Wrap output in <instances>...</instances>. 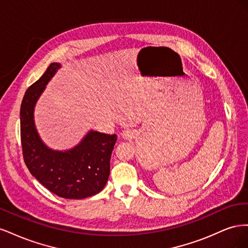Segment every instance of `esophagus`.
<instances>
[{"label": "esophagus", "instance_id": "34e87169", "mask_svg": "<svg viewBox=\"0 0 248 248\" xmlns=\"http://www.w3.org/2000/svg\"><path fill=\"white\" fill-rule=\"evenodd\" d=\"M122 138L123 139H126V140H129V139H132L134 137V133L131 131V130H125L122 132Z\"/></svg>", "mask_w": 248, "mask_h": 248}]
</instances>
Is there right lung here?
<instances>
[{
	"label": "right lung",
	"mask_w": 248,
	"mask_h": 248,
	"mask_svg": "<svg viewBox=\"0 0 248 248\" xmlns=\"http://www.w3.org/2000/svg\"><path fill=\"white\" fill-rule=\"evenodd\" d=\"M61 67L51 63L30 87L20 107L22 155L30 172L52 193L69 200L95 196L106 186L116 134L90 130L78 145L67 151L48 148L41 140L34 122V108L47 82Z\"/></svg>",
	"instance_id": "obj_1"
}]
</instances>
